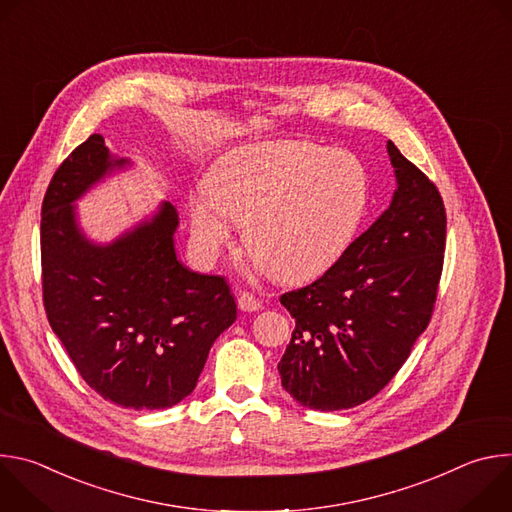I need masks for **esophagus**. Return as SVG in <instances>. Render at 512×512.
<instances>
[{
    "label": "esophagus",
    "mask_w": 512,
    "mask_h": 512,
    "mask_svg": "<svg viewBox=\"0 0 512 512\" xmlns=\"http://www.w3.org/2000/svg\"><path fill=\"white\" fill-rule=\"evenodd\" d=\"M237 302H239V308L243 312H259L263 308L261 302L253 294H249V291H243V294H239Z\"/></svg>",
    "instance_id": "1"
}]
</instances>
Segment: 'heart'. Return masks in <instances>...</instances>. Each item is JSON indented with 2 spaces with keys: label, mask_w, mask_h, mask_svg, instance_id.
<instances>
[{
  "label": "heart",
  "mask_w": 512,
  "mask_h": 512,
  "mask_svg": "<svg viewBox=\"0 0 512 512\" xmlns=\"http://www.w3.org/2000/svg\"><path fill=\"white\" fill-rule=\"evenodd\" d=\"M367 202V170L352 154L302 139L249 143L218 160L204 192L188 198L190 239L212 261L231 243L235 221L259 267L304 281L340 259Z\"/></svg>",
  "instance_id": "obj_1"
}]
</instances>
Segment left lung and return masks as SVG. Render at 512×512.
<instances>
[{"label":"left lung","instance_id":"left-lung-1","mask_svg":"<svg viewBox=\"0 0 512 512\" xmlns=\"http://www.w3.org/2000/svg\"><path fill=\"white\" fill-rule=\"evenodd\" d=\"M389 208L314 283L281 296L296 330L277 371L300 405L350 409L403 367L429 324L446 249L444 200L389 139Z\"/></svg>","mask_w":512,"mask_h":512}]
</instances>
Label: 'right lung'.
<instances>
[{
  "instance_id": "right-lung-1",
  "label": "right lung",
  "mask_w": 512,
  "mask_h": 512,
  "mask_svg": "<svg viewBox=\"0 0 512 512\" xmlns=\"http://www.w3.org/2000/svg\"><path fill=\"white\" fill-rule=\"evenodd\" d=\"M131 166L95 133L52 176L40 225L44 308L103 399L166 409L194 391L212 342L237 320V304L225 277L178 261L180 218L166 200L109 243L87 237L75 202Z\"/></svg>"
}]
</instances>
